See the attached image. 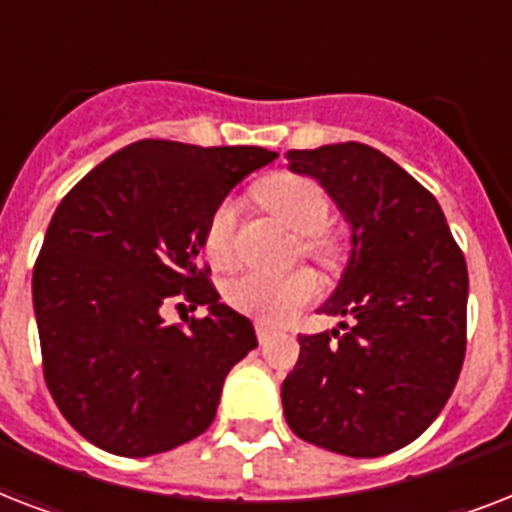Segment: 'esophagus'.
<instances>
[{"label":"esophagus","instance_id":"1","mask_svg":"<svg viewBox=\"0 0 512 512\" xmlns=\"http://www.w3.org/2000/svg\"><path fill=\"white\" fill-rule=\"evenodd\" d=\"M255 329H257V340L263 342V345H265V342H268V340H271L273 335H276V329H273L271 324H265V321H257Z\"/></svg>","mask_w":512,"mask_h":512}]
</instances>
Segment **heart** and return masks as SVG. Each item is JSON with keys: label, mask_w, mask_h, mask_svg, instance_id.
<instances>
[{"label": "heart", "mask_w": 512, "mask_h": 512, "mask_svg": "<svg viewBox=\"0 0 512 512\" xmlns=\"http://www.w3.org/2000/svg\"><path fill=\"white\" fill-rule=\"evenodd\" d=\"M260 199L289 231L303 236L300 247L311 255H327L329 239L321 233L327 223L329 204L319 185L308 177L273 175L260 185ZM239 204L225 199L217 204L204 231V249L215 268L233 265V233H236ZM319 279L305 268L287 273L249 271L225 287V300L241 313L273 324L295 319L305 305L319 297Z\"/></svg>", "instance_id": "heart-1"}]
</instances>
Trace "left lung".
<instances>
[{
  "mask_svg": "<svg viewBox=\"0 0 512 512\" xmlns=\"http://www.w3.org/2000/svg\"><path fill=\"white\" fill-rule=\"evenodd\" d=\"M340 209L350 255L319 308L345 316L300 335L281 385L289 428L345 457L412 444L452 396L465 361L468 265L436 196L377 148L335 143L287 151Z\"/></svg>",
  "mask_w": 512,
  "mask_h": 512,
  "instance_id": "1",
  "label": "left lung"
}]
</instances>
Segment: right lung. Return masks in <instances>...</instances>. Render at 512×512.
<instances>
[{
	"label": "right lung",
	"instance_id": "right-lung-1",
	"mask_svg": "<svg viewBox=\"0 0 512 512\" xmlns=\"http://www.w3.org/2000/svg\"><path fill=\"white\" fill-rule=\"evenodd\" d=\"M276 156L138 140L55 209L31 279L44 380L71 428L103 452H170L215 420L225 377L257 337L196 260L217 204ZM180 291L208 308L185 330L161 319Z\"/></svg>",
	"mask_w": 512,
	"mask_h": 512
}]
</instances>
